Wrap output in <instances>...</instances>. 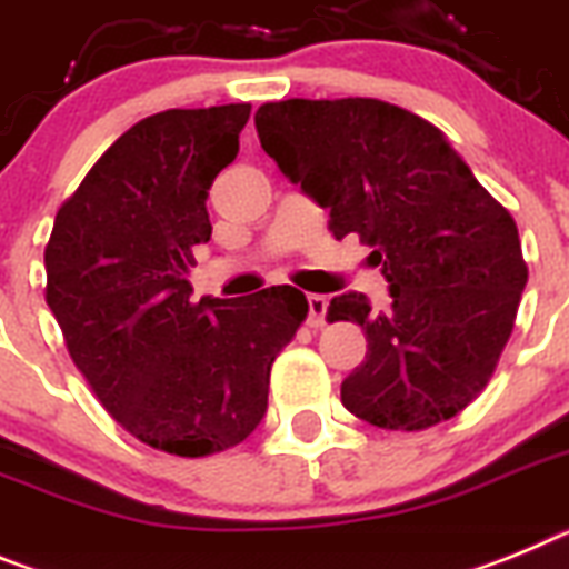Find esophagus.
I'll use <instances>...</instances> for the list:
<instances>
[{"instance_id":"1","label":"esophagus","mask_w":569,"mask_h":569,"mask_svg":"<svg viewBox=\"0 0 569 569\" xmlns=\"http://www.w3.org/2000/svg\"><path fill=\"white\" fill-rule=\"evenodd\" d=\"M325 313H328V299L319 293L308 296V325L310 328H322Z\"/></svg>"}]
</instances>
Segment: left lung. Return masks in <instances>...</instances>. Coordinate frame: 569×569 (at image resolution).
<instances>
[{"instance_id":"left-lung-1","label":"left lung","mask_w":569,"mask_h":569,"mask_svg":"<svg viewBox=\"0 0 569 569\" xmlns=\"http://www.w3.org/2000/svg\"><path fill=\"white\" fill-rule=\"evenodd\" d=\"M261 149L331 210L337 238L359 236L388 281V305L348 290L331 322H357L366 359L342 406L391 431H420L487 388L527 284L518 227L429 120L400 106L281 100L256 111Z\"/></svg>"}]
</instances>
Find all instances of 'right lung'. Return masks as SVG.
I'll return each instance as SVG.
<instances>
[{"label": "right lung", "instance_id": "1", "mask_svg": "<svg viewBox=\"0 0 569 569\" xmlns=\"http://www.w3.org/2000/svg\"><path fill=\"white\" fill-rule=\"evenodd\" d=\"M247 118L250 103H230L134 123L62 203L46 247V302L74 366L129 435L181 458L256 431L273 359L308 317L290 284L192 302V250L212 236L207 189Z\"/></svg>", "mask_w": 569, "mask_h": 569}]
</instances>
